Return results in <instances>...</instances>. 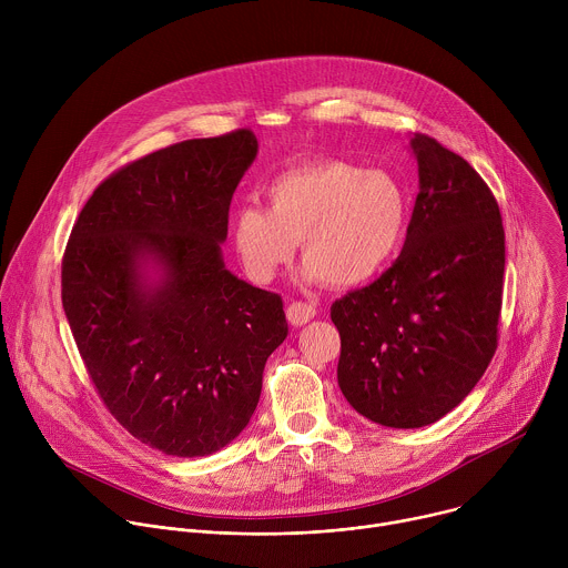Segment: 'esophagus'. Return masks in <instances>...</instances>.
<instances>
[{"instance_id": "1", "label": "esophagus", "mask_w": 568, "mask_h": 568, "mask_svg": "<svg viewBox=\"0 0 568 568\" xmlns=\"http://www.w3.org/2000/svg\"><path fill=\"white\" fill-rule=\"evenodd\" d=\"M316 314V307L312 303H305V301H292L287 305V321L292 323V326H305L307 321H312Z\"/></svg>"}]
</instances>
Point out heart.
<instances>
[{"mask_svg": "<svg viewBox=\"0 0 568 568\" xmlns=\"http://www.w3.org/2000/svg\"><path fill=\"white\" fill-rule=\"evenodd\" d=\"M270 209L233 213L235 252L254 281H272L301 240L307 281L351 287L371 281L407 237L412 197L395 175L342 159H314L278 173L265 189Z\"/></svg>", "mask_w": 568, "mask_h": 568, "instance_id": "b5f03b06", "label": "heart"}]
</instances>
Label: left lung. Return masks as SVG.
Wrapping results in <instances>:
<instances>
[{
  "instance_id": "1",
  "label": "left lung",
  "mask_w": 568,
  "mask_h": 568,
  "mask_svg": "<svg viewBox=\"0 0 568 568\" xmlns=\"http://www.w3.org/2000/svg\"><path fill=\"white\" fill-rule=\"evenodd\" d=\"M420 193L402 254L331 307L339 388L368 420L416 429L476 386L499 344L506 233L499 204L467 161L416 132Z\"/></svg>"
}]
</instances>
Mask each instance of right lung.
<instances>
[{
	"label": "right lung",
	"instance_id": "1",
	"mask_svg": "<svg viewBox=\"0 0 568 568\" xmlns=\"http://www.w3.org/2000/svg\"><path fill=\"white\" fill-rule=\"evenodd\" d=\"M258 152L240 128L150 152L103 180L62 256V307L108 412L169 456H206L247 427L283 298L224 270L220 242ZM165 272L145 286L140 263Z\"/></svg>",
	"mask_w": 568,
	"mask_h": 568
}]
</instances>
